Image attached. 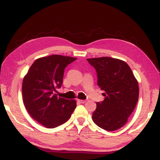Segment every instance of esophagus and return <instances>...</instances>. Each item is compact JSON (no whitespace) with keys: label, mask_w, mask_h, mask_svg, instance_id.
I'll list each match as a JSON object with an SVG mask.
<instances>
[{"label":"esophagus","mask_w":160,"mask_h":160,"mask_svg":"<svg viewBox=\"0 0 160 160\" xmlns=\"http://www.w3.org/2000/svg\"><path fill=\"white\" fill-rule=\"evenodd\" d=\"M78 102H80V103H81V104H84L86 102V100H80V99H78Z\"/></svg>","instance_id":"esophagus-1"}]
</instances>
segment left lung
<instances>
[{
	"instance_id": "8db88e82",
	"label": "left lung",
	"mask_w": 160,
	"mask_h": 160,
	"mask_svg": "<svg viewBox=\"0 0 160 160\" xmlns=\"http://www.w3.org/2000/svg\"><path fill=\"white\" fill-rule=\"evenodd\" d=\"M95 68L98 86L104 96L97 102L92 120L107 131H115L127 122L136 106L139 95L138 82L128 64L111 57L87 58Z\"/></svg>"
}]
</instances>
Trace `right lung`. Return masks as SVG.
Here are the masks:
<instances>
[{"label":"right lung","instance_id":"add662e5","mask_svg":"<svg viewBox=\"0 0 160 160\" xmlns=\"http://www.w3.org/2000/svg\"><path fill=\"white\" fill-rule=\"evenodd\" d=\"M77 58L52 55L38 58L22 81V99L27 111L34 120L47 128L65 123L76 108L74 99L57 96L56 88L61 87L66 66Z\"/></svg>","mask_w":160,"mask_h":160}]
</instances>
